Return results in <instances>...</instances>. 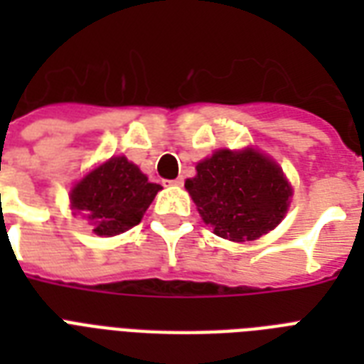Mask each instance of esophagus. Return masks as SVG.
<instances>
[{"mask_svg":"<svg viewBox=\"0 0 364 364\" xmlns=\"http://www.w3.org/2000/svg\"><path fill=\"white\" fill-rule=\"evenodd\" d=\"M183 181H185L183 177H177V179H173V181H170V185H173V187H181Z\"/></svg>","mask_w":364,"mask_h":364,"instance_id":"1","label":"esophagus"}]
</instances>
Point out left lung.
<instances>
[{"label": "left lung", "mask_w": 364, "mask_h": 364, "mask_svg": "<svg viewBox=\"0 0 364 364\" xmlns=\"http://www.w3.org/2000/svg\"><path fill=\"white\" fill-rule=\"evenodd\" d=\"M185 187L205 225L225 240L245 242L266 234L282 221L291 187L276 162L253 149L217 151L196 166Z\"/></svg>", "instance_id": "8db88e82"}]
</instances>
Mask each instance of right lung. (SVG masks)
<instances>
[{"label": "right lung", "instance_id": "obj_1", "mask_svg": "<svg viewBox=\"0 0 364 364\" xmlns=\"http://www.w3.org/2000/svg\"><path fill=\"white\" fill-rule=\"evenodd\" d=\"M160 185L149 183L124 156L107 160L71 191V208L81 211L100 236H115L141 221Z\"/></svg>", "mask_w": 364, "mask_h": 364}]
</instances>
